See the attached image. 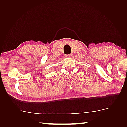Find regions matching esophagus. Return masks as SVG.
Instances as JSON below:
<instances>
[{"label": "esophagus", "instance_id": "1", "mask_svg": "<svg viewBox=\"0 0 127 127\" xmlns=\"http://www.w3.org/2000/svg\"><path fill=\"white\" fill-rule=\"evenodd\" d=\"M66 57H67V58H69V57H72V55L71 54H69V55H65Z\"/></svg>", "mask_w": 127, "mask_h": 127}]
</instances>
